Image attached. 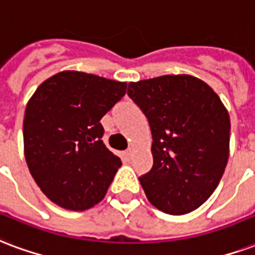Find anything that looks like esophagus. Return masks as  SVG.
Segmentation results:
<instances>
[{
    "mask_svg": "<svg viewBox=\"0 0 255 255\" xmlns=\"http://www.w3.org/2000/svg\"><path fill=\"white\" fill-rule=\"evenodd\" d=\"M126 156H127L128 159H131L133 156V148H128L127 151H126Z\"/></svg>",
    "mask_w": 255,
    "mask_h": 255,
    "instance_id": "1",
    "label": "esophagus"
}]
</instances>
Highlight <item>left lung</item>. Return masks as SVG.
<instances>
[{
    "label": "left lung",
    "mask_w": 255,
    "mask_h": 255,
    "mask_svg": "<svg viewBox=\"0 0 255 255\" xmlns=\"http://www.w3.org/2000/svg\"><path fill=\"white\" fill-rule=\"evenodd\" d=\"M148 119L152 169L139 177L147 199L169 215H185L209 199L230 152V116L214 89L193 75H162L128 84Z\"/></svg>",
    "instance_id": "8db88e82"
}]
</instances>
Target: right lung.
Masks as SVG:
<instances>
[{"instance_id":"add662e5","label":"right lung","mask_w":255,"mask_h":255,"mask_svg":"<svg viewBox=\"0 0 255 255\" xmlns=\"http://www.w3.org/2000/svg\"><path fill=\"white\" fill-rule=\"evenodd\" d=\"M127 82L65 70L33 93L24 115V155L40 190L62 208L85 211L100 203L122 166L101 137L100 120Z\"/></svg>"}]
</instances>
